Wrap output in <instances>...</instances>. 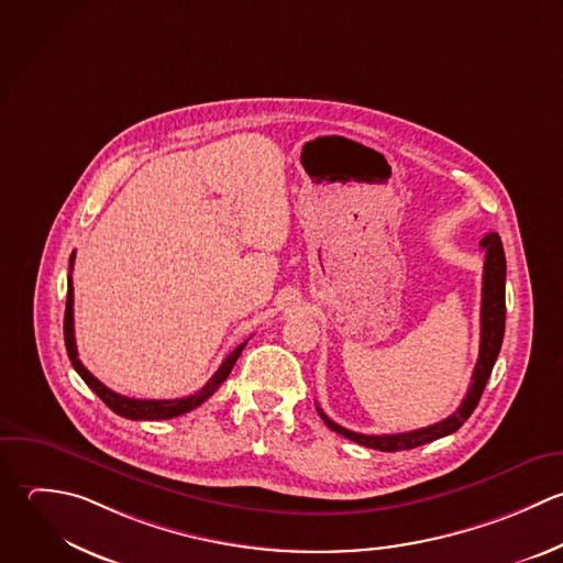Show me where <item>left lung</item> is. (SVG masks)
<instances>
[{
    "instance_id": "1",
    "label": "left lung",
    "mask_w": 563,
    "mask_h": 563,
    "mask_svg": "<svg viewBox=\"0 0 563 563\" xmlns=\"http://www.w3.org/2000/svg\"><path fill=\"white\" fill-rule=\"evenodd\" d=\"M481 247L485 250L483 305H481V355H478V364L474 368L472 384H470V390H467L461 408L434 426L404 432V434H357V432H351V430L338 426L318 408V415L333 432L342 434L344 439H349L357 445L371 448V450L404 452V450H415L419 445L432 443L437 439H443V437L456 432L472 417V412L476 410V406L483 397V390L489 382L494 364L500 355V346H503V338H505V320H507V307H505L507 258H505V250H503V241H500L498 232H489L481 241Z\"/></svg>"
}]
</instances>
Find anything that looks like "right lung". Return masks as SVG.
<instances>
[{"label":"right lung","mask_w":563,"mask_h":563,"mask_svg":"<svg viewBox=\"0 0 563 563\" xmlns=\"http://www.w3.org/2000/svg\"><path fill=\"white\" fill-rule=\"evenodd\" d=\"M74 265V254L69 256V272ZM63 335H65V349H67V357L74 366V371L82 377V382L107 404V408H111L115 415L131 419V421H159V419H173L179 415H186L190 410H195L197 406H201L230 375V371L234 368L241 351L245 349L247 340L241 342L219 366V371L208 379V384L197 390L190 397L184 399H131L124 395H118L113 390H109L104 384H100L78 360V351H76V342H74V287H71V278H67V302H65V320H63Z\"/></svg>","instance_id":"obj_1"}]
</instances>
